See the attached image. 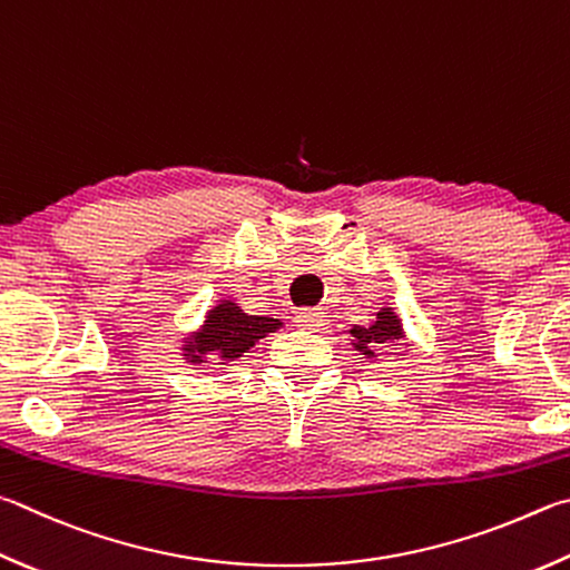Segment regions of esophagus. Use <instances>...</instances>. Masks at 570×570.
Segmentation results:
<instances>
[{"instance_id": "obj_1", "label": "esophagus", "mask_w": 570, "mask_h": 570, "mask_svg": "<svg viewBox=\"0 0 570 570\" xmlns=\"http://www.w3.org/2000/svg\"><path fill=\"white\" fill-rule=\"evenodd\" d=\"M294 321H296V326H302V328H318L326 324V312L324 308H298Z\"/></svg>"}]
</instances>
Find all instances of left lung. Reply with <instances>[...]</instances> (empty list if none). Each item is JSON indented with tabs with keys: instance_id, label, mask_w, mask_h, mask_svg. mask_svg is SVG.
Wrapping results in <instances>:
<instances>
[{
	"instance_id": "left-lung-1",
	"label": "left lung",
	"mask_w": 570,
	"mask_h": 570,
	"mask_svg": "<svg viewBox=\"0 0 570 570\" xmlns=\"http://www.w3.org/2000/svg\"><path fill=\"white\" fill-rule=\"evenodd\" d=\"M351 336L356 341V351H364V356H374L376 346L391 344L403 336L399 316L391 312V308H381L376 314V321L371 326H354L351 328Z\"/></svg>"
}]
</instances>
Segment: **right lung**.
Listing matches in <instances>:
<instances>
[{
    "label": "right lung",
    "instance_id": "add662e5",
    "mask_svg": "<svg viewBox=\"0 0 570 570\" xmlns=\"http://www.w3.org/2000/svg\"><path fill=\"white\" fill-rule=\"evenodd\" d=\"M282 326L278 318L249 316L234 302H222L206 316L204 328L191 341H186V351L194 364H199L204 354L222 356L224 361L239 358L246 348H252L258 338L272 334Z\"/></svg>",
    "mask_w": 570,
    "mask_h": 570
}]
</instances>
